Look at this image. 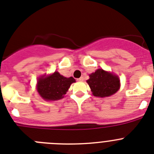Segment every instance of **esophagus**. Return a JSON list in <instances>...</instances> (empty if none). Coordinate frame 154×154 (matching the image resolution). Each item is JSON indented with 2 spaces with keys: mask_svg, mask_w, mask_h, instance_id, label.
<instances>
[{
  "mask_svg": "<svg viewBox=\"0 0 154 154\" xmlns=\"http://www.w3.org/2000/svg\"><path fill=\"white\" fill-rule=\"evenodd\" d=\"M77 81H78V82L84 81V77H82H82H80L79 79H77Z\"/></svg>",
  "mask_w": 154,
  "mask_h": 154,
  "instance_id": "1",
  "label": "esophagus"
}]
</instances>
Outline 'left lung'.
I'll use <instances>...</instances> for the list:
<instances>
[{"mask_svg":"<svg viewBox=\"0 0 154 154\" xmlns=\"http://www.w3.org/2000/svg\"><path fill=\"white\" fill-rule=\"evenodd\" d=\"M87 83L93 96L96 97L112 96L119 89V79L117 76L100 69L89 75Z\"/></svg>","mask_w":154,"mask_h":154,"instance_id":"left-lung-1","label":"left lung"}]
</instances>
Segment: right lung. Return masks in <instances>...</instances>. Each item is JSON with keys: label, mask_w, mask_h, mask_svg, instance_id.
<instances>
[{"label": "right lung", "mask_w": 154, "mask_h": 154, "mask_svg": "<svg viewBox=\"0 0 154 154\" xmlns=\"http://www.w3.org/2000/svg\"><path fill=\"white\" fill-rule=\"evenodd\" d=\"M75 82L72 77L65 78L58 72H55L51 75L42 76L38 79L37 89L45 100H58L64 97L71 84Z\"/></svg>", "instance_id": "obj_1"}]
</instances>
